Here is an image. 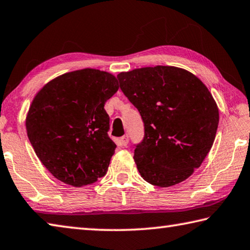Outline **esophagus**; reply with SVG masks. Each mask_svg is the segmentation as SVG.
<instances>
[{"label": "esophagus", "mask_w": 250, "mask_h": 250, "mask_svg": "<svg viewBox=\"0 0 250 250\" xmlns=\"http://www.w3.org/2000/svg\"><path fill=\"white\" fill-rule=\"evenodd\" d=\"M128 142H129V138H128L127 135H126V136H123V137L120 139V144H121V146H123V147L127 146Z\"/></svg>", "instance_id": "esophagus-1"}]
</instances>
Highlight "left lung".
<instances>
[{
  "label": "left lung",
  "instance_id": "obj_1",
  "mask_svg": "<svg viewBox=\"0 0 250 250\" xmlns=\"http://www.w3.org/2000/svg\"><path fill=\"white\" fill-rule=\"evenodd\" d=\"M117 79L144 122L145 134L134 151L141 176L161 188L185 181L215 139L220 116L208 89L194 74L168 65L122 72Z\"/></svg>",
  "mask_w": 250,
  "mask_h": 250
}]
</instances>
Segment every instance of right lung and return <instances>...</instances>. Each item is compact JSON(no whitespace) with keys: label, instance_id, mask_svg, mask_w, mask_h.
Wrapping results in <instances>:
<instances>
[{"label":"right lung","instance_id":"add662e5","mask_svg":"<svg viewBox=\"0 0 250 250\" xmlns=\"http://www.w3.org/2000/svg\"><path fill=\"white\" fill-rule=\"evenodd\" d=\"M118 90L111 73L83 69L48 82L33 100L26 130L39 160L67 185L84 187L105 176L116 145L104 104Z\"/></svg>","mask_w":250,"mask_h":250}]
</instances>
